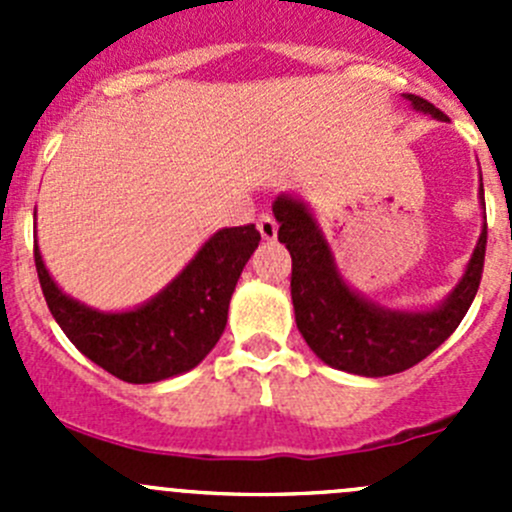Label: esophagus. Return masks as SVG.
<instances>
[{
  "instance_id": "obj_1",
  "label": "esophagus",
  "mask_w": 512,
  "mask_h": 512,
  "mask_svg": "<svg viewBox=\"0 0 512 512\" xmlns=\"http://www.w3.org/2000/svg\"><path fill=\"white\" fill-rule=\"evenodd\" d=\"M257 230H260V235L265 237V240H275L277 237V223L272 215H260V220H257Z\"/></svg>"
}]
</instances>
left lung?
<instances>
[{"label": "left lung", "instance_id": "8db88e82", "mask_svg": "<svg viewBox=\"0 0 512 512\" xmlns=\"http://www.w3.org/2000/svg\"><path fill=\"white\" fill-rule=\"evenodd\" d=\"M411 108L446 121L426 98L404 94ZM483 205V180L478 190ZM272 213L280 223V242L292 255L294 322L304 342L332 369L376 379L399 374L441 347L476 299L485 260L488 230H480L458 285L426 309H396L374 302L344 280L334 252L312 208L292 193L277 195ZM485 220V215H483Z\"/></svg>", "mask_w": 512, "mask_h": 512}]
</instances>
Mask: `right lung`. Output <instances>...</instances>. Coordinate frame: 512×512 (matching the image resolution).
I'll return each instance as SVG.
<instances>
[{
	"label": "right lung",
	"instance_id": "right-lung-1",
	"mask_svg": "<svg viewBox=\"0 0 512 512\" xmlns=\"http://www.w3.org/2000/svg\"><path fill=\"white\" fill-rule=\"evenodd\" d=\"M257 245L255 225L223 227L158 294L121 312L69 297L46 270L36 240L34 262L46 304L71 344L128 384H153L195 369L218 344L230 297Z\"/></svg>",
	"mask_w": 512,
	"mask_h": 512
}]
</instances>
